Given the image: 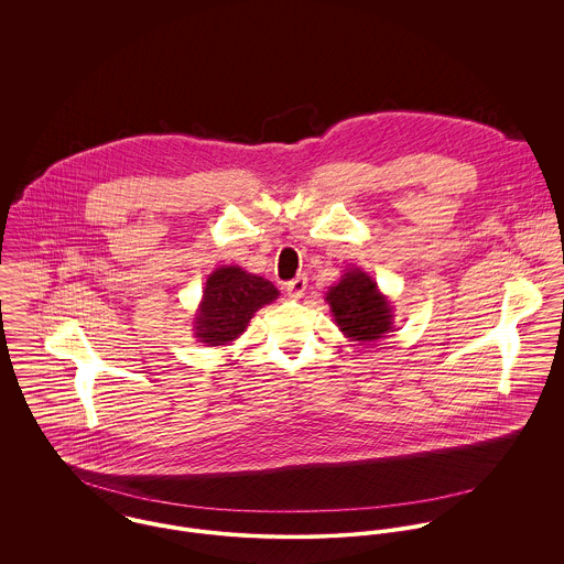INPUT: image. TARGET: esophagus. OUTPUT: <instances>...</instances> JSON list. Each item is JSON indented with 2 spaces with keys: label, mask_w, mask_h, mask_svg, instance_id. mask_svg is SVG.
<instances>
[{
  "label": "esophagus",
  "mask_w": 564,
  "mask_h": 564,
  "mask_svg": "<svg viewBox=\"0 0 564 564\" xmlns=\"http://www.w3.org/2000/svg\"><path fill=\"white\" fill-rule=\"evenodd\" d=\"M306 289H308V280H306L304 275H297L295 280H291V282L286 284V293H289V297H293V300L304 297Z\"/></svg>",
  "instance_id": "1"
}]
</instances>
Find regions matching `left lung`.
Listing matches in <instances>:
<instances>
[{
  "mask_svg": "<svg viewBox=\"0 0 564 564\" xmlns=\"http://www.w3.org/2000/svg\"><path fill=\"white\" fill-rule=\"evenodd\" d=\"M334 322L345 336L360 343L382 338L393 327V308L378 284L360 269H349L325 295Z\"/></svg>",
  "mask_w": 564,
  "mask_h": 564,
  "instance_id": "obj_1",
  "label": "left lung"
}]
</instances>
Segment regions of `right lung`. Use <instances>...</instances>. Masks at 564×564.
Here are the masks:
<instances>
[{"label":"right lung","instance_id":"1","mask_svg":"<svg viewBox=\"0 0 564 564\" xmlns=\"http://www.w3.org/2000/svg\"><path fill=\"white\" fill-rule=\"evenodd\" d=\"M278 289L241 267H219L206 280L199 313L195 317V334L199 343L226 345L245 332L258 308L278 297Z\"/></svg>","mask_w":564,"mask_h":564}]
</instances>
